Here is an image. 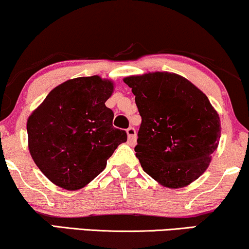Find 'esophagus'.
<instances>
[{"label":"esophagus","mask_w":249,"mask_h":249,"mask_svg":"<svg viewBox=\"0 0 249 249\" xmlns=\"http://www.w3.org/2000/svg\"><path fill=\"white\" fill-rule=\"evenodd\" d=\"M126 133H127V139H128V142L131 144L135 143V140H137V132H135V128L134 127H128L126 130Z\"/></svg>","instance_id":"esophagus-1"}]
</instances>
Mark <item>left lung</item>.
I'll return each instance as SVG.
<instances>
[{
  "instance_id": "8db88e82",
  "label": "left lung",
  "mask_w": 249,
  "mask_h": 249,
  "mask_svg": "<svg viewBox=\"0 0 249 249\" xmlns=\"http://www.w3.org/2000/svg\"><path fill=\"white\" fill-rule=\"evenodd\" d=\"M124 83L141 116L134 150L143 171L169 188L199 178L221 138L218 114L206 94L169 72L132 75Z\"/></svg>"
}]
</instances>
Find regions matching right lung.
Instances as JSON below:
<instances>
[{"label": "right lung", "mask_w": 249, "mask_h": 249, "mask_svg": "<svg viewBox=\"0 0 249 249\" xmlns=\"http://www.w3.org/2000/svg\"><path fill=\"white\" fill-rule=\"evenodd\" d=\"M114 85L99 75L55 87L27 121L28 149L37 168L57 186L79 190L107 166L126 132L112 126L106 101Z\"/></svg>", "instance_id": "right-lung-1"}]
</instances>
